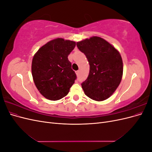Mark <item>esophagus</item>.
I'll return each instance as SVG.
<instances>
[{
	"label": "esophagus",
	"instance_id": "34e87169",
	"mask_svg": "<svg viewBox=\"0 0 152 152\" xmlns=\"http://www.w3.org/2000/svg\"><path fill=\"white\" fill-rule=\"evenodd\" d=\"M76 74H77V75H79V70L76 71Z\"/></svg>",
	"mask_w": 152,
	"mask_h": 152
}]
</instances>
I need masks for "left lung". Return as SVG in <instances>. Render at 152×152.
I'll return each instance as SVG.
<instances>
[{"label": "left lung", "instance_id": "1", "mask_svg": "<svg viewBox=\"0 0 152 152\" xmlns=\"http://www.w3.org/2000/svg\"><path fill=\"white\" fill-rule=\"evenodd\" d=\"M89 61L88 77L81 84L85 94L101 102L108 98L121 83L123 63L120 53L103 39L93 37L77 43Z\"/></svg>", "mask_w": 152, "mask_h": 152}]
</instances>
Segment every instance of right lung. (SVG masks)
Returning a JSON list of instances; mask_svg holds the SVG:
<instances>
[{
    "mask_svg": "<svg viewBox=\"0 0 152 152\" xmlns=\"http://www.w3.org/2000/svg\"><path fill=\"white\" fill-rule=\"evenodd\" d=\"M75 42L58 38L40 48L34 55L31 72L34 83L45 98L56 101L65 97L77 79L68 56Z\"/></svg>",
    "mask_w": 152,
    "mask_h": 152,
    "instance_id": "1",
    "label": "right lung"
}]
</instances>
